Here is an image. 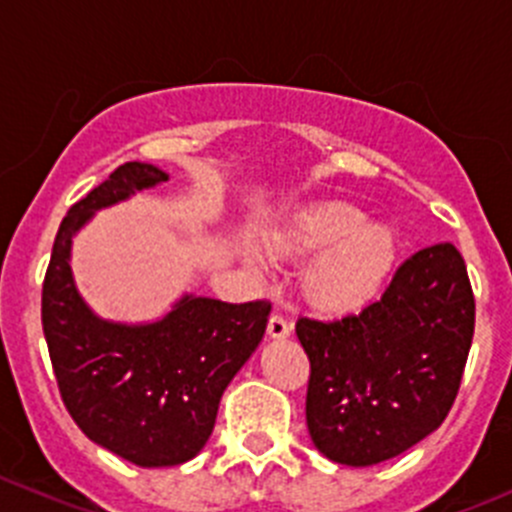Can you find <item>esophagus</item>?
Masks as SVG:
<instances>
[{
  "mask_svg": "<svg viewBox=\"0 0 512 512\" xmlns=\"http://www.w3.org/2000/svg\"><path fill=\"white\" fill-rule=\"evenodd\" d=\"M290 331H293V326L285 321L283 315L280 313L270 315V321H267V333H270V338H288Z\"/></svg>",
  "mask_w": 512,
  "mask_h": 512,
  "instance_id": "34e87169",
  "label": "esophagus"
}]
</instances>
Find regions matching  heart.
<instances>
[{"label": "heart", "mask_w": 512, "mask_h": 512, "mask_svg": "<svg viewBox=\"0 0 512 512\" xmlns=\"http://www.w3.org/2000/svg\"><path fill=\"white\" fill-rule=\"evenodd\" d=\"M270 252L305 265L303 295L326 313H351L369 303L394 265L389 229L364 222V214L343 202L298 209L270 237Z\"/></svg>", "instance_id": "1"}]
</instances>
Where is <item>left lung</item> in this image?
Here are the masks:
<instances>
[{
    "mask_svg": "<svg viewBox=\"0 0 512 512\" xmlns=\"http://www.w3.org/2000/svg\"><path fill=\"white\" fill-rule=\"evenodd\" d=\"M310 361L305 422L318 452L369 467L407 452L450 414L475 333V295L452 242L424 247L379 300L333 321L300 318Z\"/></svg>",
    "mask_w": 512,
    "mask_h": 512,
    "instance_id": "obj_1",
    "label": "left lung"
}]
</instances>
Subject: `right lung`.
I'll use <instances>...</instances> for the list:
<instances>
[{
    "label": "right lung",
    "mask_w": 512,
    "mask_h": 512,
    "mask_svg": "<svg viewBox=\"0 0 512 512\" xmlns=\"http://www.w3.org/2000/svg\"><path fill=\"white\" fill-rule=\"evenodd\" d=\"M169 179L151 164L118 166L70 207L42 283V331L57 389L85 437L138 467H171L202 452L219 399L262 341L270 303L184 295L146 326L103 321L70 272L73 234L98 209Z\"/></svg>",
    "instance_id": "right-lung-1"
}]
</instances>
